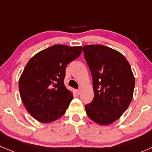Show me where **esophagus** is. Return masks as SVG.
Masks as SVG:
<instances>
[{
	"label": "esophagus",
	"instance_id": "1",
	"mask_svg": "<svg viewBox=\"0 0 152 152\" xmlns=\"http://www.w3.org/2000/svg\"><path fill=\"white\" fill-rule=\"evenodd\" d=\"M76 93L77 94H80V93H81V90H80V89H76Z\"/></svg>",
	"mask_w": 152,
	"mask_h": 152
}]
</instances>
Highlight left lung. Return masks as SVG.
Returning a JSON list of instances; mask_svg holds the SVG:
<instances>
[{
  "instance_id": "obj_1",
  "label": "left lung",
  "mask_w": 152,
  "mask_h": 152,
  "mask_svg": "<svg viewBox=\"0 0 152 152\" xmlns=\"http://www.w3.org/2000/svg\"><path fill=\"white\" fill-rule=\"evenodd\" d=\"M84 58L91 71L94 96L85 105L91 121L101 126L121 118L132 100L135 79L125 56L102 45H84Z\"/></svg>"
}]
</instances>
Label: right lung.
Segmentation results:
<instances>
[{
    "label": "right lung",
    "mask_w": 152,
    "mask_h": 152,
    "mask_svg": "<svg viewBox=\"0 0 152 152\" xmlns=\"http://www.w3.org/2000/svg\"><path fill=\"white\" fill-rule=\"evenodd\" d=\"M82 47L55 45L34 55L20 76L19 89L31 116L48 123L61 118L73 98L65 86L66 68L81 55Z\"/></svg>",
    "instance_id": "right-lung-1"
}]
</instances>
